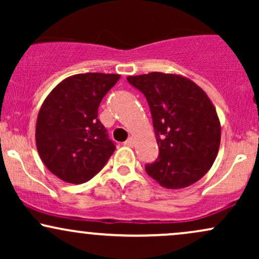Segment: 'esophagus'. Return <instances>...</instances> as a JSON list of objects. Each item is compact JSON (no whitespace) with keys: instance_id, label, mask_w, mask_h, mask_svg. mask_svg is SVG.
Listing matches in <instances>:
<instances>
[{"instance_id":"obj_1","label":"esophagus","mask_w":259,"mask_h":259,"mask_svg":"<svg viewBox=\"0 0 259 259\" xmlns=\"http://www.w3.org/2000/svg\"><path fill=\"white\" fill-rule=\"evenodd\" d=\"M124 145H126V146H129V147H132V146H134V139L133 138H130V139H127L125 142H124Z\"/></svg>"}]
</instances>
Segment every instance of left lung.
Here are the masks:
<instances>
[{
	"instance_id": "8db88e82",
	"label": "left lung",
	"mask_w": 259,
	"mask_h": 259,
	"mask_svg": "<svg viewBox=\"0 0 259 259\" xmlns=\"http://www.w3.org/2000/svg\"><path fill=\"white\" fill-rule=\"evenodd\" d=\"M126 79L146 96L152 114L159 156L146 165L147 174L165 189L195 184L213 165L221 145V121L212 101L180 74L152 72Z\"/></svg>"
}]
</instances>
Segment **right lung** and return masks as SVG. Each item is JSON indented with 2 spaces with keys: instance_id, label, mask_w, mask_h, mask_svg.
<instances>
[{
  "instance_id": "right-lung-1",
  "label": "right lung",
  "mask_w": 259,
  "mask_h": 259,
  "mask_svg": "<svg viewBox=\"0 0 259 259\" xmlns=\"http://www.w3.org/2000/svg\"><path fill=\"white\" fill-rule=\"evenodd\" d=\"M119 79V74H75L62 80L41 105L37 152L46 168L65 183H86L114 152L97 117L101 101Z\"/></svg>"
}]
</instances>
